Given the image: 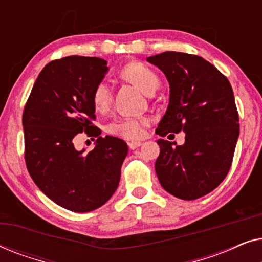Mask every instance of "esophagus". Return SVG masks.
Instances as JSON below:
<instances>
[{"label":"esophagus","instance_id":"obj_1","mask_svg":"<svg viewBox=\"0 0 262 262\" xmlns=\"http://www.w3.org/2000/svg\"><path fill=\"white\" fill-rule=\"evenodd\" d=\"M142 145V142H130L128 143V148L131 150H134L136 148H138V146Z\"/></svg>","mask_w":262,"mask_h":262}]
</instances>
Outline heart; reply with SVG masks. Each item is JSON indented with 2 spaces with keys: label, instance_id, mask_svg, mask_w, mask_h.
Masks as SVG:
<instances>
[{
  "label": "heart",
  "instance_id": "obj_1",
  "mask_svg": "<svg viewBox=\"0 0 262 262\" xmlns=\"http://www.w3.org/2000/svg\"><path fill=\"white\" fill-rule=\"evenodd\" d=\"M121 75L145 93L151 94L159 88L160 77L155 71L139 62H132L121 69ZM93 105L98 111H106L112 101V87L110 82L103 80L95 85L92 94ZM145 118H120L107 126L110 134L127 139H138L144 135V127L148 125Z\"/></svg>",
  "mask_w": 262,
  "mask_h": 262
}]
</instances>
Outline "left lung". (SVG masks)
<instances>
[{"label":"left lung","mask_w":262,"mask_h":262,"mask_svg":"<svg viewBox=\"0 0 262 262\" xmlns=\"http://www.w3.org/2000/svg\"><path fill=\"white\" fill-rule=\"evenodd\" d=\"M169 83V102L156 134L185 132V143L157 139L155 162L162 187L184 200L213 191L230 169L239 135L238 113L228 78L202 57L166 51L146 58Z\"/></svg>","instance_id":"left-lung-1"}]
</instances>
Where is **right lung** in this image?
Wrapping results in <instances>:
<instances>
[{
  "instance_id": "add662e5",
  "label": "right lung",
  "mask_w": 262,
  "mask_h": 262,
  "mask_svg": "<svg viewBox=\"0 0 262 262\" xmlns=\"http://www.w3.org/2000/svg\"><path fill=\"white\" fill-rule=\"evenodd\" d=\"M107 60L70 56L50 62L40 71L25 106V160L31 178L57 205L89 212L117 191L127 155L123 139L99 137L92 124V94L108 73ZM98 137L91 152L77 150L72 139L80 132Z\"/></svg>"
}]
</instances>
